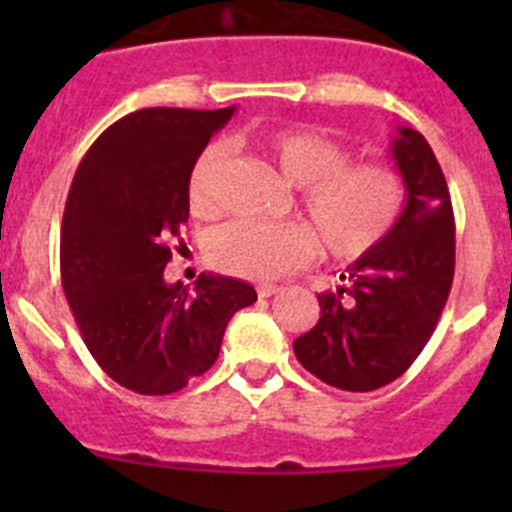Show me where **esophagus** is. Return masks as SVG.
Wrapping results in <instances>:
<instances>
[{
    "label": "esophagus",
    "mask_w": 512,
    "mask_h": 512,
    "mask_svg": "<svg viewBox=\"0 0 512 512\" xmlns=\"http://www.w3.org/2000/svg\"><path fill=\"white\" fill-rule=\"evenodd\" d=\"M279 292L277 284H261L259 287V297H274Z\"/></svg>",
    "instance_id": "1"
}]
</instances>
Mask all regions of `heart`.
I'll use <instances>...</instances> for the list:
<instances>
[{"label":"heart","instance_id":"obj_1","mask_svg":"<svg viewBox=\"0 0 512 512\" xmlns=\"http://www.w3.org/2000/svg\"><path fill=\"white\" fill-rule=\"evenodd\" d=\"M261 151L282 179L300 187L297 207L305 225H271L235 220L207 241V259L223 274L269 282L305 264L320 243L328 256L354 261L382 246L400 225L408 189L395 169L351 164V151L320 130H274L261 138ZM225 148L210 143L189 171V205L197 215H215L217 174Z\"/></svg>","mask_w":512,"mask_h":512}]
</instances>
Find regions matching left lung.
<instances>
[{
    "label": "left lung",
    "instance_id": "obj_1",
    "mask_svg": "<svg viewBox=\"0 0 512 512\" xmlns=\"http://www.w3.org/2000/svg\"><path fill=\"white\" fill-rule=\"evenodd\" d=\"M408 205L395 233L356 259L346 287L320 292V320L295 341L307 372L346 392L395 382L436 330L454 282V210L428 140L397 128L390 143Z\"/></svg>",
    "mask_w": 512,
    "mask_h": 512
}]
</instances>
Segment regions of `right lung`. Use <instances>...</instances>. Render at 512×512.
<instances>
[{
    "instance_id": "add662e5",
    "label": "right lung",
    "mask_w": 512,
    "mask_h": 512,
    "mask_svg": "<svg viewBox=\"0 0 512 512\" xmlns=\"http://www.w3.org/2000/svg\"><path fill=\"white\" fill-rule=\"evenodd\" d=\"M225 110L148 107L117 120L81 158L61 225V282L81 338L107 377L171 395L215 364L251 284L200 274L169 284V241L189 217V171Z\"/></svg>"
}]
</instances>
